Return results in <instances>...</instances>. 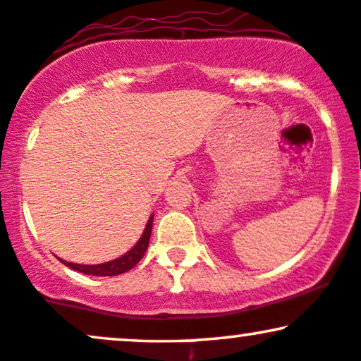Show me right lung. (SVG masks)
<instances>
[{"instance_id": "obj_1", "label": "right lung", "mask_w": 361, "mask_h": 361, "mask_svg": "<svg viewBox=\"0 0 361 361\" xmlns=\"http://www.w3.org/2000/svg\"><path fill=\"white\" fill-rule=\"evenodd\" d=\"M151 228H153V216L147 220L145 232H142L141 238L136 245L133 247L128 254H124L123 257L111 260V262L106 264H97V266H82V264H73V262H62L67 267L73 269V271H79L82 274H89V276H117V274H124L128 272L129 269H133L139 260L142 259L145 252L147 249V244H149V237H151Z\"/></svg>"}]
</instances>
